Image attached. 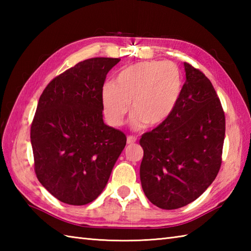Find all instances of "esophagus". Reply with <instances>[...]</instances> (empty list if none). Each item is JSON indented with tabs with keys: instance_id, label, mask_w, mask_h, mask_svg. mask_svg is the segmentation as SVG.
I'll use <instances>...</instances> for the list:
<instances>
[{
	"instance_id": "obj_1",
	"label": "esophagus",
	"mask_w": 251,
	"mask_h": 251,
	"mask_svg": "<svg viewBox=\"0 0 251 251\" xmlns=\"http://www.w3.org/2000/svg\"><path fill=\"white\" fill-rule=\"evenodd\" d=\"M137 141V138L135 136H128L127 137V145H134Z\"/></svg>"
}]
</instances>
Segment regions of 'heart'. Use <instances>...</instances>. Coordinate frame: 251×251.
<instances>
[{
    "mask_svg": "<svg viewBox=\"0 0 251 251\" xmlns=\"http://www.w3.org/2000/svg\"><path fill=\"white\" fill-rule=\"evenodd\" d=\"M183 78L173 62L141 61L126 67L113 83L101 89V103L106 122L120 126L130 110V124L135 129L146 125L157 127L173 114L182 94Z\"/></svg>",
    "mask_w": 251,
    "mask_h": 251,
    "instance_id": "b5f03b06",
    "label": "heart"
}]
</instances>
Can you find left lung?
I'll list each match as a JSON object with an SVG mask.
<instances>
[{"label": "left lung", "mask_w": 251, "mask_h": 251, "mask_svg": "<svg viewBox=\"0 0 251 251\" xmlns=\"http://www.w3.org/2000/svg\"><path fill=\"white\" fill-rule=\"evenodd\" d=\"M185 83L173 114L141 136L140 180L152 204L177 209L195 201L222 163L226 116L211 82L184 62Z\"/></svg>", "instance_id": "obj_1"}]
</instances>
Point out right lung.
<instances>
[{
  "label": "right lung",
  "mask_w": 251,
  "mask_h": 251,
  "mask_svg": "<svg viewBox=\"0 0 251 251\" xmlns=\"http://www.w3.org/2000/svg\"><path fill=\"white\" fill-rule=\"evenodd\" d=\"M120 58H90L52 78L31 125L34 172L69 205H86L103 191L126 146L124 132L102 120L101 89Z\"/></svg>",
  "instance_id": "add662e5"
}]
</instances>
